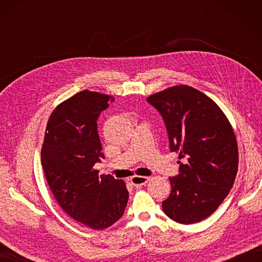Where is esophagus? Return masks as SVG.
<instances>
[{
	"label": "esophagus",
	"mask_w": 262,
	"mask_h": 262,
	"mask_svg": "<svg viewBox=\"0 0 262 262\" xmlns=\"http://www.w3.org/2000/svg\"><path fill=\"white\" fill-rule=\"evenodd\" d=\"M148 180H149L148 177H143V176H134L133 178H130L132 185L135 187H140V186L145 185Z\"/></svg>",
	"instance_id": "34e87169"
}]
</instances>
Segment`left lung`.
<instances>
[{"mask_svg":"<svg viewBox=\"0 0 262 262\" xmlns=\"http://www.w3.org/2000/svg\"><path fill=\"white\" fill-rule=\"evenodd\" d=\"M162 115L170 151L179 153L180 173L169 178L171 193L163 211L180 224L207 219L234 183L238 166L236 137L231 122L209 97L180 84L147 97Z\"/></svg>","mask_w":262,"mask_h":262,"instance_id":"left-lung-1","label":"left lung"}]
</instances>
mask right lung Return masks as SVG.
<instances>
[{
	"mask_svg": "<svg viewBox=\"0 0 262 262\" xmlns=\"http://www.w3.org/2000/svg\"><path fill=\"white\" fill-rule=\"evenodd\" d=\"M114 97L84 90L60 102L49 117L41 164L55 199L72 219L89 229L104 230L124 214L126 183L99 176L104 159L97 121Z\"/></svg>",
	"mask_w": 262,
	"mask_h": 262,
	"instance_id": "1",
	"label": "right lung"
}]
</instances>
